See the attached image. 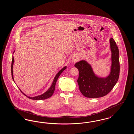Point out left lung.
Returning <instances> with one entry per match:
<instances>
[{"instance_id":"left-lung-1","label":"left lung","mask_w":134,"mask_h":134,"mask_svg":"<svg viewBox=\"0 0 134 134\" xmlns=\"http://www.w3.org/2000/svg\"><path fill=\"white\" fill-rule=\"evenodd\" d=\"M111 51V66L110 72L105 77L95 74L91 64L84 60L77 62L74 66L79 71L77 83L82 95L89 98L104 97L109 93L118 81L119 72V53L116 42L109 39Z\"/></svg>"}]
</instances>
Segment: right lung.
<instances>
[{
    "label": "right lung",
    "mask_w": 134,
    "mask_h": 134,
    "mask_svg": "<svg viewBox=\"0 0 134 134\" xmlns=\"http://www.w3.org/2000/svg\"><path fill=\"white\" fill-rule=\"evenodd\" d=\"M15 51H14L13 52V54L14 53ZM13 56H12V64H11V74H12V77L13 79V81L14 82H15L14 81V76H13V65H14V57H13ZM66 69V66H65L64 68H63L62 69H60V70L56 74V75H55V77L54 78L53 80V82H52V84L51 85L50 87V88L48 89L47 91H46L45 92H44V93H43L42 94H41V95H38V96H35V97H30V96H28L27 95H26L25 93H24L22 90L19 88L20 91H21L22 93H23V94L25 95L26 96L27 98H29V99H35V100H41V99H47L48 98L51 97L52 96V95L53 94L54 91H55V86H56V83L59 77L60 76L61 74L63 72V71L65 70V69Z\"/></svg>",
    "instance_id": "right-lung-1"
}]
</instances>
